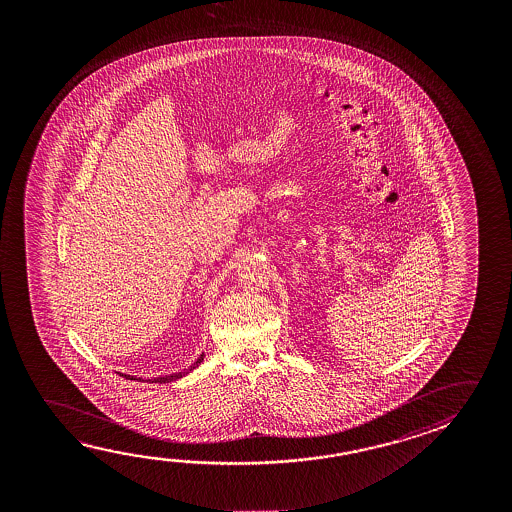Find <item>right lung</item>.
<instances>
[{
	"label": "right lung",
	"instance_id": "1",
	"mask_svg": "<svg viewBox=\"0 0 512 512\" xmlns=\"http://www.w3.org/2000/svg\"><path fill=\"white\" fill-rule=\"evenodd\" d=\"M203 357H205V353H202L198 359H196V362H194L193 366L191 368L184 369V371H178V373H173V375H166V377H157L153 378L151 382H159V384H168V382H173V380H178V378L185 377V375H189L193 369L198 368L200 364L203 362ZM125 378H130V380H135V377H130V375H125ZM137 380H143V378H137Z\"/></svg>",
	"mask_w": 512,
	"mask_h": 512
}]
</instances>
